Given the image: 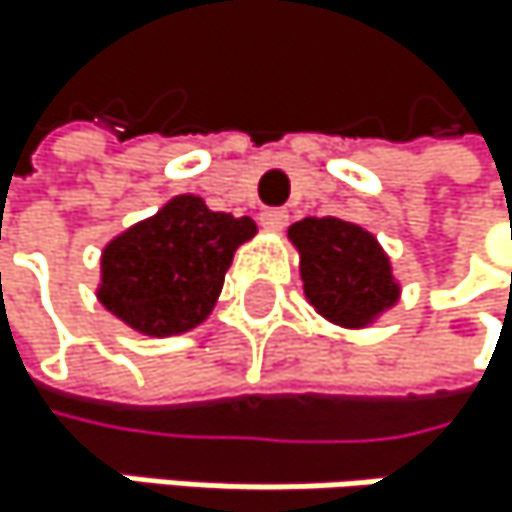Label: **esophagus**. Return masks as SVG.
I'll use <instances>...</instances> for the list:
<instances>
[{"instance_id": "1", "label": "esophagus", "mask_w": 512, "mask_h": 512, "mask_svg": "<svg viewBox=\"0 0 512 512\" xmlns=\"http://www.w3.org/2000/svg\"><path fill=\"white\" fill-rule=\"evenodd\" d=\"M261 224H264V230L279 233V230H285V224H288V212H285V209H264V212H261Z\"/></svg>"}]
</instances>
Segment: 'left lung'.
I'll return each instance as SVG.
<instances>
[{
	"label": "left lung",
	"instance_id": "8db88e82",
	"mask_svg": "<svg viewBox=\"0 0 512 512\" xmlns=\"http://www.w3.org/2000/svg\"><path fill=\"white\" fill-rule=\"evenodd\" d=\"M300 251V279L318 315L340 327H367L400 297L376 236L343 218H303L288 227Z\"/></svg>",
	"mask_w": 512,
	"mask_h": 512
}]
</instances>
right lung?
Instances as JSON below:
<instances>
[{"mask_svg": "<svg viewBox=\"0 0 512 512\" xmlns=\"http://www.w3.org/2000/svg\"><path fill=\"white\" fill-rule=\"evenodd\" d=\"M258 227L212 212L200 197H172L102 251L99 303L145 337L185 334L212 312L233 251Z\"/></svg>", "mask_w": 512, "mask_h": 512, "instance_id": "1", "label": "right lung"}]
</instances>
